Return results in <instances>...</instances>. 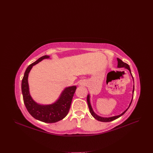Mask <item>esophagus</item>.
I'll return each mask as SVG.
<instances>
[{
    "mask_svg": "<svg viewBox=\"0 0 153 153\" xmlns=\"http://www.w3.org/2000/svg\"><path fill=\"white\" fill-rule=\"evenodd\" d=\"M81 84H82V83H81Z\"/></svg>",
    "mask_w": 153,
    "mask_h": 153,
    "instance_id": "1",
    "label": "esophagus"
}]
</instances>
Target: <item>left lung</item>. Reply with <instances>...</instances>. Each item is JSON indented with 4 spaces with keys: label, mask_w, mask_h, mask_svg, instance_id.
<instances>
[{
    "label": "left lung",
    "mask_w": 153,
    "mask_h": 153,
    "mask_svg": "<svg viewBox=\"0 0 153 153\" xmlns=\"http://www.w3.org/2000/svg\"><path fill=\"white\" fill-rule=\"evenodd\" d=\"M117 61H118V66L117 67L118 68H125L126 69H127L128 70H129L130 74L132 76V78L133 79V76L131 74V70H130V66L129 65H128V64L123 62L121 59H119V58H117ZM133 82H134V80H133ZM133 93H134V85H133V97H132V99L131 100V102L130 103L129 105V107H128V108H126L123 113L122 114H120L119 115H117V116H114V117H100V116H99L98 115L96 114L95 112L94 111L92 108V106H91V101H90V94H88L87 95V103H88V106H89V111H90V113L91 114V115H92V117H94V118H95L96 120H97L98 121H100V122H111L113 121V120H116L117 118L120 117L121 116H122L125 112L128 110V109L129 108L130 106L131 105V102H132V100H133Z\"/></svg>",
    "instance_id": "1"
}]
</instances>
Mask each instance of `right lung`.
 <instances>
[{
  "instance_id": "obj_1",
  "label": "right lung",
  "mask_w": 153,
  "mask_h": 153,
  "mask_svg": "<svg viewBox=\"0 0 153 153\" xmlns=\"http://www.w3.org/2000/svg\"><path fill=\"white\" fill-rule=\"evenodd\" d=\"M48 58H50L49 56H43L28 66L22 81V92L24 103L32 117L43 122L55 123L62 120L68 115L77 87L73 85L66 87L61 92L58 99L50 105H41L32 99L29 91L28 74L35 64Z\"/></svg>"
}]
</instances>
